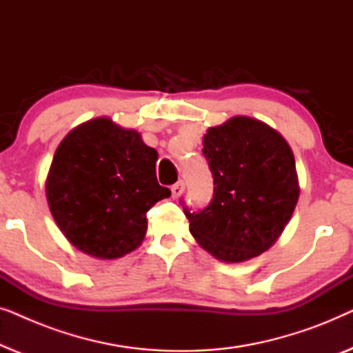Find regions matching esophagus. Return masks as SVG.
<instances>
[{
    "label": "esophagus",
    "mask_w": 353,
    "mask_h": 353,
    "mask_svg": "<svg viewBox=\"0 0 353 353\" xmlns=\"http://www.w3.org/2000/svg\"><path fill=\"white\" fill-rule=\"evenodd\" d=\"M172 194H173V197H178V196H181V192L185 191V183H183L181 180L180 181H176L175 185H172Z\"/></svg>",
    "instance_id": "1"
}]
</instances>
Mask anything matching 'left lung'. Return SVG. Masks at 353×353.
Wrapping results in <instances>:
<instances>
[{"instance_id":"obj_1","label":"left lung","mask_w":353,"mask_h":353,"mask_svg":"<svg viewBox=\"0 0 353 353\" xmlns=\"http://www.w3.org/2000/svg\"><path fill=\"white\" fill-rule=\"evenodd\" d=\"M202 143L214 196L197 212L181 199L191 234L223 262L257 257L278 239L296 209L291 148L267 123L243 115L210 128Z\"/></svg>"}]
</instances>
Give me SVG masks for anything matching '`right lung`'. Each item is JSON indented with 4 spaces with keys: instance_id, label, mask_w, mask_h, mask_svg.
<instances>
[{
    "instance_id": "obj_1",
    "label": "right lung",
    "mask_w": 353,
    "mask_h": 353,
    "mask_svg": "<svg viewBox=\"0 0 353 353\" xmlns=\"http://www.w3.org/2000/svg\"><path fill=\"white\" fill-rule=\"evenodd\" d=\"M156 149L112 120H90L57 148L46 197L62 233L81 252L119 259L146 234V214L170 190L156 178Z\"/></svg>"
}]
</instances>
